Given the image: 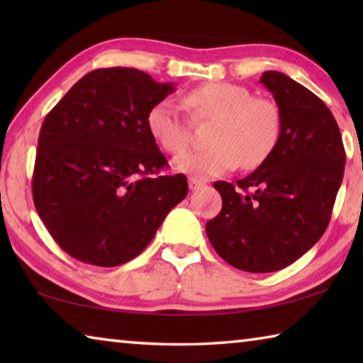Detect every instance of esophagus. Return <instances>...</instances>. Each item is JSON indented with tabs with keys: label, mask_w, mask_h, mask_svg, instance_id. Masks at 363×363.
Here are the masks:
<instances>
[{
	"label": "esophagus",
	"mask_w": 363,
	"mask_h": 363,
	"mask_svg": "<svg viewBox=\"0 0 363 363\" xmlns=\"http://www.w3.org/2000/svg\"><path fill=\"white\" fill-rule=\"evenodd\" d=\"M203 186H205L203 181L196 179V177H189V187H190V190H199V189H201Z\"/></svg>",
	"instance_id": "1"
}]
</instances>
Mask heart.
<instances>
[{
  "mask_svg": "<svg viewBox=\"0 0 363 363\" xmlns=\"http://www.w3.org/2000/svg\"><path fill=\"white\" fill-rule=\"evenodd\" d=\"M182 102L195 121L216 120L208 143L211 147L177 157L173 167L199 179L220 176L235 169L259 167L279 144L281 113L267 97H256L247 86L208 83L184 94ZM150 136L163 150L181 153L189 147L192 126L176 104L163 99L147 113Z\"/></svg>",
  "mask_w": 363,
  "mask_h": 363,
  "instance_id": "1",
  "label": "heart"
}]
</instances>
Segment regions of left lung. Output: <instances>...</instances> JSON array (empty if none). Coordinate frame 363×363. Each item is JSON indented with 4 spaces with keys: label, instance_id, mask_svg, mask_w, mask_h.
Returning <instances> with one entry per match:
<instances>
[{
    "label": "left lung",
    "instance_id": "obj_1",
    "mask_svg": "<svg viewBox=\"0 0 363 363\" xmlns=\"http://www.w3.org/2000/svg\"><path fill=\"white\" fill-rule=\"evenodd\" d=\"M259 82L280 108L279 144L237 187L214 182L223 210L206 223L216 253L253 274L290 266L318 242L346 163L340 128L323 101L281 72H264Z\"/></svg>",
    "mask_w": 363,
    "mask_h": 363
}]
</instances>
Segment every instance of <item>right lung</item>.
I'll return each instance as SVG.
<instances>
[{
    "instance_id": "right-lung-1",
    "label": "right lung",
    "mask_w": 363,
    "mask_h": 363,
    "mask_svg": "<svg viewBox=\"0 0 363 363\" xmlns=\"http://www.w3.org/2000/svg\"><path fill=\"white\" fill-rule=\"evenodd\" d=\"M174 86L138 69H99L78 79L46 115L33 203L75 259L99 267L131 261L186 199V176H158L168 162L147 128L149 108Z\"/></svg>"
}]
</instances>
